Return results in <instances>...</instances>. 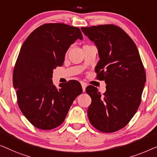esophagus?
<instances>
[{"instance_id":"obj_1","label":"esophagus","mask_w":157,"mask_h":157,"mask_svg":"<svg viewBox=\"0 0 157 157\" xmlns=\"http://www.w3.org/2000/svg\"><path fill=\"white\" fill-rule=\"evenodd\" d=\"M86 87H87V85H86V84H85V82H82V91H83V92H85Z\"/></svg>"}]
</instances>
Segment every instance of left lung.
Wrapping results in <instances>:
<instances>
[{
  "mask_svg": "<svg viewBox=\"0 0 157 157\" xmlns=\"http://www.w3.org/2000/svg\"><path fill=\"white\" fill-rule=\"evenodd\" d=\"M81 30L98 48L100 60L95 67L97 78L107 85L103 95L93 86L86 88L92 99L88 118L99 131H118L129 123L141 103L146 74L138 49L131 37L117 25H100Z\"/></svg>",
  "mask_w": 157,
  "mask_h": 157,
  "instance_id": "obj_1",
  "label": "left lung"
}]
</instances>
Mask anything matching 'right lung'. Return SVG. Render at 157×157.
Here are the masks:
<instances>
[{"label":"right lung","instance_id":"add662e5","mask_svg":"<svg viewBox=\"0 0 157 157\" xmlns=\"http://www.w3.org/2000/svg\"><path fill=\"white\" fill-rule=\"evenodd\" d=\"M82 38L79 28L47 23L33 31L22 45L13 70V87L20 109L35 127L49 130L60 125L82 92L76 80L59 89L52 80L53 70L63 65L70 46Z\"/></svg>","mask_w":157,"mask_h":157}]
</instances>
